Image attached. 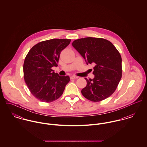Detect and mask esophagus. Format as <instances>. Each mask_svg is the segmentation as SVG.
Masks as SVG:
<instances>
[{
    "label": "esophagus",
    "mask_w": 147,
    "mask_h": 147,
    "mask_svg": "<svg viewBox=\"0 0 147 147\" xmlns=\"http://www.w3.org/2000/svg\"><path fill=\"white\" fill-rule=\"evenodd\" d=\"M70 78H71V79H78V77L75 76H71Z\"/></svg>",
    "instance_id": "1"
}]
</instances>
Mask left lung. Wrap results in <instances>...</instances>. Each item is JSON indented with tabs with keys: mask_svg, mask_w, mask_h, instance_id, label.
I'll list each match as a JSON object with an SVG mask.
<instances>
[{
	"mask_svg": "<svg viewBox=\"0 0 147 147\" xmlns=\"http://www.w3.org/2000/svg\"><path fill=\"white\" fill-rule=\"evenodd\" d=\"M72 46L87 64H93V79H87L82 93L86 99L99 102L110 97L122 78V58L113 44L101 38L86 37L75 40Z\"/></svg>",
	"mask_w": 147,
	"mask_h": 147,
	"instance_id": "8db88e82",
	"label": "left lung"
}]
</instances>
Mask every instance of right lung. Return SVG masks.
<instances>
[{
  "mask_svg": "<svg viewBox=\"0 0 147 147\" xmlns=\"http://www.w3.org/2000/svg\"><path fill=\"white\" fill-rule=\"evenodd\" d=\"M71 42L68 39H52L39 42L29 50L24 65V78L31 93L43 102H51L63 94L70 80L59 76L52 67H57L61 51Z\"/></svg>",
  "mask_w": 147,
  "mask_h": 147,
  "instance_id": "add662e5",
  "label": "right lung"
}]
</instances>
